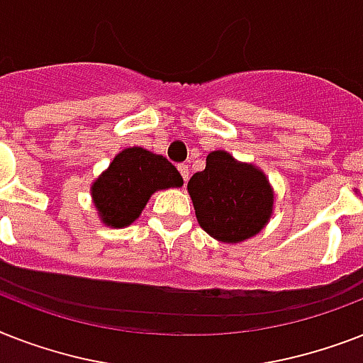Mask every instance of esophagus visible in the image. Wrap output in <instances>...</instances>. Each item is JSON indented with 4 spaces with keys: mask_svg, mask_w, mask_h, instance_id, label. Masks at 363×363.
<instances>
[{
    "mask_svg": "<svg viewBox=\"0 0 363 363\" xmlns=\"http://www.w3.org/2000/svg\"><path fill=\"white\" fill-rule=\"evenodd\" d=\"M178 170L179 174H182L184 182H187V179H189V167H187V164H178Z\"/></svg>",
    "mask_w": 363,
    "mask_h": 363,
    "instance_id": "esophagus-1",
    "label": "esophagus"
}]
</instances>
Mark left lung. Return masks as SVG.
Returning <instances> with one entry per match:
<instances>
[{"instance_id":"1","label":"left lung","mask_w":363,"mask_h":363,"mask_svg":"<svg viewBox=\"0 0 363 363\" xmlns=\"http://www.w3.org/2000/svg\"><path fill=\"white\" fill-rule=\"evenodd\" d=\"M196 221L211 238L240 243L257 236L274 213V187L253 163L225 150L208 153L206 168L187 184Z\"/></svg>"}]
</instances>
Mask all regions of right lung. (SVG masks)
I'll use <instances>...</instances> for the list:
<instances>
[{
    "mask_svg": "<svg viewBox=\"0 0 363 363\" xmlns=\"http://www.w3.org/2000/svg\"><path fill=\"white\" fill-rule=\"evenodd\" d=\"M182 185L184 178L167 157L133 146L112 159L91 184L89 193L101 223L110 228H123L140 217L155 191Z\"/></svg>",
    "mask_w": 363,
    "mask_h": 363,
    "instance_id": "obj_1",
    "label": "right lung"
}]
</instances>
